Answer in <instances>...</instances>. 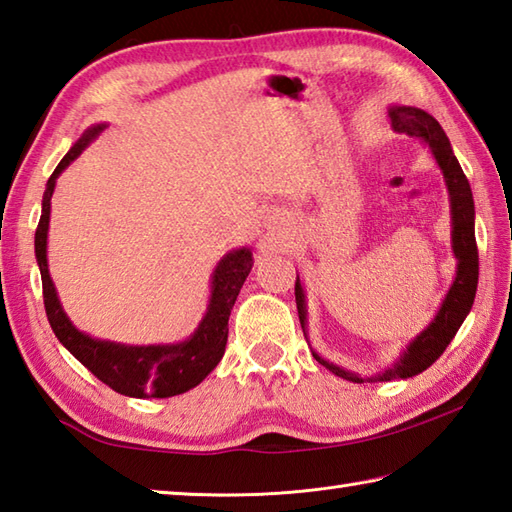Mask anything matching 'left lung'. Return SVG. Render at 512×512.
Segmentation results:
<instances>
[{
    "label": "left lung",
    "instance_id": "8db88e82",
    "mask_svg": "<svg viewBox=\"0 0 512 512\" xmlns=\"http://www.w3.org/2000/svg\"><path fill=\"white\" fill-rule=\"evenodd\" d=\"M391 127L400 134L418 136L427 143L436 156L438 165L447 178V187L451 195V213H453V253L458 257V277H455L453 286L449 290L447 299H444L440 312L436 319L424 330L416 341H413L407 352L400 356V361L394 363V367L385 369L383 374L372 376V378H361L352 372H345V369L330 365L323 361L321 356L314 354V358L321 365H325L345 380H352V383H376V380H396V378H411L420 372H424L429 365H433L447 350V345L453 341L455 332L460 330L462 321L466 314L471 312V306L475 301V290H477V275H480V257H477V242H475V206H473V193L471 184L466 180L464 171L460 167L458 158L453 156L451 143L440 123L431 114L416 110V107H394L389 112ZM295 299H297V310H299V321L301 328H306V306H303V288L295 284Z\"/></svg>",
    "mask_w": 512,
    "mask_h": 512
}]
</instances>
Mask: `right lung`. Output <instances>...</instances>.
<instances>
[{
  "instance_id": "1",
  "label": "right lung",
  "mask_w": 512,
  "mask_h": 512,
  "mask_svg": "<svg viewBox=\"0 0 512 512\" xmlns=\"http://www.w3.org/2000/svg\"><path fill=\"white\" fill-rule=\"evenodd\" d=\"M101 129V125L92 127L81 136L79 143L63 156L57 169L52 171L48 189L43 193V209L35 233V253L43 284V306H46L50 328L57 334V339L101 383L112 387L118 394L132 398L178 396L189 391L191 387L200 385L224 356L228 341V317H231L239 288L244 286L250 268H253V253L248 248H239L222 259L213 273L209 312H206L200 328L195 330L191 339L180 345H118L107 341H94L88 334L76 330L68 317H65L57 299V290H54V284L48 275L46 239L50 222V198L54 191V180L59 178V173L81 154L83 147Z\"/></svg>"
}]
</instances>
